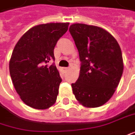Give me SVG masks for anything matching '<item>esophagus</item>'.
Masks as SVG:
<instances>
[{"label":"esophagus","instance_id":"esophagus-1","mask_svg":"<svg viewBox=\"0 0 135 135\" xmlns=\"http://www.w3.org/2000/svg\"><path fill=\"white\" fill-rule=\"evenodd\" d=\"M69 69V67H64L63 68V70H64V71H67Z\"/></svg>","mask_w":135,"mask_h":135}]
</instances>
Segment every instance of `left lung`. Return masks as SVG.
<instances>
[{
  "label": "left lung",
  "mask_w": 135,
  "mask_h": 135,
  "mask_svg": "<svg viewBox=\"0 0 135 135\" xmlns=\"http://www.w3.org/2000/svg\"><path fill=\"white\" fill-rule=\"evenodd\" d=\"M69 32L79 52L80 71L71 83L75 98L83 106H102L115 91L123 71L120 47L105 29L95 26L75 23Z\"/></svg>",
  "instance_id": "left-lung-1"
}]
</instances>
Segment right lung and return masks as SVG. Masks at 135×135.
<instances>
[{
	"label": "right lung",
	"mask_w": 135,
	"mask_h": 135,
	"mask_svg": "<svg viewBox=\"0 0 135 135\" xmlns=\"http://www.w3.org/2000/svg\"><path fill=\"white\" fill-rule=\"evenodd\" d=\"M69 23L35 26L21 37L9 61V72L15 89L26 105L46 109L57 100L62 79L54 64V49L67 32Z\"/></svg>",
	"instance_id": "add662e5"
}]
</instances>
